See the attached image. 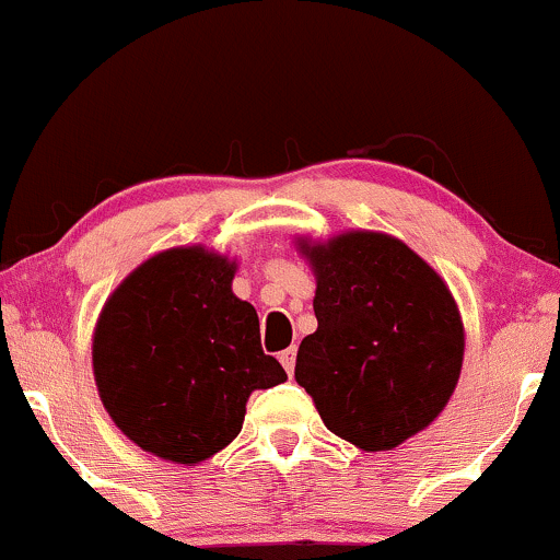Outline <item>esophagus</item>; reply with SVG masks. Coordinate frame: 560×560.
Listing matches in <instances>:
<instances>
[{"mask_svg": "<svg viewBox=\"0 0 560 560\" xmlns=\"http://www.w3.org/2000/svg\"><path fill=\"white\" fill-rule=\"evenodd\" d=\"M279 361H281V365H284L287 374L292 376V374H294V361H298V350H294V347H289V350L281 352Z\"/></svg>", "mask_w": 560, "mask_h": 560, "instance_id": "esophagus-1", "label": "esophagus"}]
</instances>
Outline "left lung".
Listing matches in <instances>:
<instances>
[{
    "instance_id": "1",
    "label": "left lung",
    "mask_w": 560,
    "mask_h": 560,
    "mask_svg": "<svg viewBox=\"0 0 560 560\" xmlns=\"http://www.w3.org/2000/svg\"><path fill=\"white\" fill-rule=\"evenodd\" d=\"M318 329L302 339L294 378L329 432L392 450L429 427L460 376L464 324L445 281L408 244L352 231L307 247Z\"/></svg>"
}]
</instances>
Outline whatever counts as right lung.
Wrapping results in <instances>:
<instances>
[{"instance_id":"right-lung-1","label":"right lung","mask_w":560,"mask_h":560,"mask_svg":"<svg viewBox=\"0 0 560 560\" xmlns=\"http://www.w3.org/2000/svg\"><path fill=\"white\" fill-rule=\"evenodd\" d=\"M234 262L202 247L160 253L113 292L94 331V378L128 440L199 464L242 432L253 389L287 371L260 347L255 307L231 292Z\"/></svg>"}]
</instances>
